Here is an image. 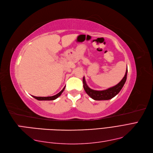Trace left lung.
<instances>
[{"instance_id": "obj_1", "label": "left lung", "mask_w": 153, "mask_h": 153, "mask_svg": "<svg viewBox=\"0 0 153 153\" xmlns=\"http://www.w3.org/2000/svg\"><path fill=\"white\" fill-rule=\"evenodd\" d=\"M127 72H128V70L126 69L124 77L123 78V79L117 85H115L114 86L110 88L107 89H105V90H101V91L94 90V89L89 88L86 84V82H85V78L84 76L83 86H84V90L91 98H92L93 99H94L95 100H109V99H112L115 95H117L119 93H120L122 88L123 87V85L126 80Z\"/></svg>"}]
</instances>
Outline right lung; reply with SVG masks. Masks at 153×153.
I'll list each match as a JSON object with an SVG mask.
<instances>
[{"mask_svg": "<svg viewBox=\"0 0 153 153\" xmlns=\"http://www.w3.org/2000/svg\"><path fill=\"white\" fill-rule=\"evenodd\" d=\"M65 88V86L63 88V89L60 92H59L58 94L55 95L54 96H51V97H35V96H33V97L35 98L37 100H55L56 99H57L58 97L61 95L62 92L64 91Z\"/></svg>", "mask_w": 153, "mask_h": 153, "instance_id": "right-lung-1", "label": "right lung"}]
</instances>
